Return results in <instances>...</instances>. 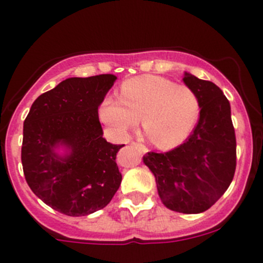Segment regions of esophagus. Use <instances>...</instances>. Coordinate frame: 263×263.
Instances as JSON below:
<instances>
[{"label":"esophagus","mask_w":263,"mask_h":263,"mask_svg":"<svg viewBox=\"0 0 263 263\" xmlns=\"http://www.w3.org/2000/svg\"><path fill=\"white\" fill-rule=\"evenodd\" d=\"M131 146L136 147V149H139V150H141V153H147L146 147H145L144 145H141V144H136V142H132Z\"/></svg>","instance_id":"34e87169"}]
</instances>
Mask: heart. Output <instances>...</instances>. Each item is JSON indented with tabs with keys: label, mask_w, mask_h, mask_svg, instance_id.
Instances as JSON below:
<instances>
[{
	"label": "heart",
	"mask_w": 263,
	"mask_h": 263,
	"mask_svg": "<svg viewBox=\"0 0 263 263\" xmlns=\"http://www.w3.org/2000/svg\"><path fill=\"white\" fill-rule=\"evenodd\" d=\"M199 113V100L190 87L152 74L124 81L119 99L105 96L98 109L99 119L118 137L126 136L142 117L145 131L162 150L183 144Z\"/></svg>",
	"instance_id": "heart-1"
}]
</instances>
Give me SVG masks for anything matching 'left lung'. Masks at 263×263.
I'll use <instances>...</instances> for the list:
<instances>
[{
  "label": "left lung",
  "instance_id": "obj_1",
  "mask_svg": "<svg viewBox=\"0 0 263 263\" xmlns=\"http://www.w3.org/2000/svg\"><path fill=\"white\" fill-rule=\"evenodd\" d=\"M183 83L198 96L199 121L183 144L144 155L158 195L171 211L196 215L212 207L230 186L236 167V140L230 103L220 87L185 72Z\"/></svg>",
  "mask_w": 263,
  "mask_h": 263
}]
</instances>
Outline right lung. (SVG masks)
<instances>
[{"label":"right lung","instance_id":"obj_1","mask_svg":"<svg viewBox=\"0 0 263 263\" xmlns=\"http://www.w3.org/2000/svg\"><path fill=\"white\" fill-rule=\"evenodd\" d=\"M114 74L68 78L42 93L23 127L22 163L30 190L43 203L72 217L109 204L122 175L118 150L103 137L98 109Z\"/></svg>","mask_w":263,"mask_h":263}]
</instances>
